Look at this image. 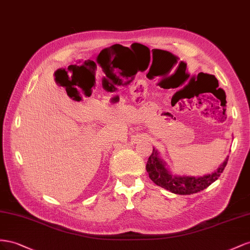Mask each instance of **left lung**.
<instances>
[{
  "mask_svg": "<svg viewBox=\"0 0 250 250\" xmlns=\"http://www.w3.org/2000/svg\"><path fill=\"white\" fill-rule=\"evenodd\" d=\"M228 161V156L223 163L211 174L204 176H178L170 172L167 162L161 159L159 152L153 148L152 155L148 157L146 163V172L151 180L159 187L178 195H190L203 190L215 182L223 172Z\"/></svg>",
  "mask_w": 250,
  "mask_h": 250,
  "instance_id": "8db88e82",
  "label": "left lung"
}]
</instances>
